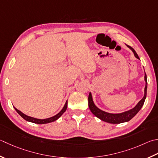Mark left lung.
<instances>
[{
  "label": "left lung",
  "mask_w": 158,
  "mask_h": 158,
  "mask_svg": "<svg viewBox=\"0 0 158 158\" xmlns=\"http://www.w3.org/2000/svg\"><path fill=\"white\" fill-rule=\"evenodd\" d=\"M128 47L131 49V50L134 52V54L135 57L139 59V57L136 52L131 46L127 45ZM144 80L145 82H146V85H145L144 88V95L143 98L138 102V103L135 106L133 109L127 111V112L120 113V114H110L104 112V111H102L100 109L95 106L93 100H92V94L90 92H89V96H88V106L89 108L92 113L94 114L99 119L103 120L105 122L109 123H112V124H119V123H125L129 121L133 117H134L136 114L140 110L142 107L143 106L145 98L147 97V75L146 73L144 74Z\"/></svg>",
  "instance_id": "left-lung-1"
}]
</instances>
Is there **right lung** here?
I'll list each match as a JSON object with an SVG mask.
<instances>
[{"label":"right lung","instance_id":"add662e5","mask_svg":"<svg viewBox=\"0 0 158 158\" xmlns=\"http://www.w3.org/2000/svg\"><path fill=\"white\" fill-rule=\"evenodd\" d=\"M67 106H68V102L66 101V103H65V105H64V107H63V109L61 110L60 112H59L57 114H56V115L54 116L51 117V118H46V119H38V118H33V117H30L29 116L25 115V114H23V112H21L20 110H17L15 107H14V108H15V111H16V112L18 114H19V115L23 117V118L24 120H27V121L31 122V123H36V124H46V123H49L55 121V120H57L59 118H60V117L65 112V111L66 110Z\"/></svg>","mask_w":158,"mask_h":158}]
</instances>
